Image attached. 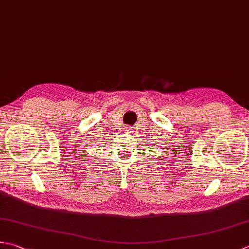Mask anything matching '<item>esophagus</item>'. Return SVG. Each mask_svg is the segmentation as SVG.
<instances>
[{"label":"esophagus","mask_w":249,"mask_h":249,"mask_svg":"<svg viewBox=\"0 0 249 249\" xmlns=\"http://www.w3.org/2000/svg\"><path fill=\"white\" fill-rule=\"evenodd\" d=\"M124 130H125V131H130V128H129V127H125Z\"/></svg>","instance_id":"esophagus-1"}]
</instances>
